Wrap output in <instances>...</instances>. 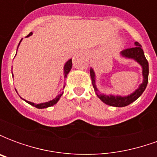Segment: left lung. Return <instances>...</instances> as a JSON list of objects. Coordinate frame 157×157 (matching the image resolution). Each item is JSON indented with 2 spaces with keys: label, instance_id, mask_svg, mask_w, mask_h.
<instances>
[{
  "label": "left lung",
  "instance_id": "left-lung-1",
  "mask_svg": "<svg viewBox=\"0 0 157 157\" xmlns=\"http://www.w3.org/2000/svg\"><path fill=\"white\" fill-rule=\"evenodd\" d=\"M135 46L133 48H126L124 50H123L120 53V55L123 57L128 59H132L135 61H137L141 65L142 67V75H143V82L140 85L139 88L135 90V92L131 93L130 95L124 96H113V95H105L100 93L98 89L96 86V78H95V72L91 68L90 70V75L92 78V83L93 86V88L95 91L96 94L101 99V101L103 102L106 104L113 107H125V106L129 105L130 103L135 102V100L139 98L141 94L144 92V91L146 88V86L148 83V75H149V64L147 59L145 58L144 51L141 48V45L139 44L138 42L135 43Z\"/></svg>",
  "mask_w": 157,
  "mask_h": 157
}]
</instances>
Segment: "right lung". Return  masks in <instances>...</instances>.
<instances>
[{
	"mask_svg": "<svg viewBox=\"0 0 157 157\" xmlns=\"http://www.w3.org/2000/svg\"><path fill=\"white\" fill-rule=\"evenodd\" d=\"M32 34H33V33H30L27 37H29V36H31ZM21 41H22V39H21ZM21 41H20V43H21ZM20 43H19V44H20ZM17 48H18V47H17ZM71 67H72V59H70L68 61L65 63V66H64V75H65V78L67 77V75L69 74L70 71L71 70ZM64 87H65V86H64ZM62 94H63V92H59L58 95L55 97V98H54L53 100H51V101H48V102H42V103H39V104H36V103H34V102L26 101L25 99H23V100H24L25 102H28L29 104L33 106V107H35V108H37V109H46V108H48V107H51V106L56 104L57 102L59 100V98H61Z\"/></svg>",
	"mask_w": 157,
	"mask_h": 157,
	"instance_id": "1",
	"label": "right lung"
}]
</instances>
